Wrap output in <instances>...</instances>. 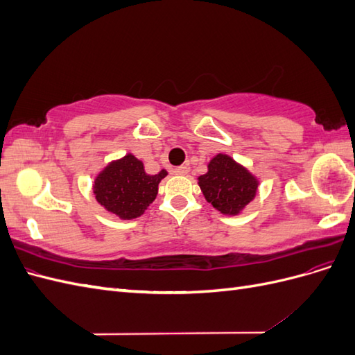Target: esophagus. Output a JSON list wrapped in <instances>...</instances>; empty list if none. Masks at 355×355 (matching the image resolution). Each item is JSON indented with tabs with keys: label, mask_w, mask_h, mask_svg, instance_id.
<instances>
[{
	"label": "esophagus",
	"mask_w": 355,
	"mask_h": 355,
	"mask_svg": "<svg viewBox=\"0 0 355 355\" xmlns=\"http://www.w3.org/2000/svg\"><path fill=\"white\" fill-rule=\"evenodd\" d=\"M173 171H175V175H179V176H185V175H188L189 168H188V166H180V167H176Z\"/></svg>",
	"instance_id": "obj_1"
}]
</instances>
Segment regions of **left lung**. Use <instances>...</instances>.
<instances>
[{"instance_id": "1", "label": "left lung", "mask_w": 355, "mask_h": 355, "mask_svg": "<svg viewBox=\"0 0 355 355\" xmlns=\"http://www.w3.org/2000/svg\"><path fill=\"white\" fill-rule=\"evenodd\" d=\"M204 198L228 216H239L257 192L259 179L228 154L214 155L207 163V173L198 178Z\"/></svg>"}]
</instances>
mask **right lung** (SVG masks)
Wrapping results in <instances>:
<instances>
[{
  "instance_id": "1",
  "label": "right lung",
  "mask_w": 355,
  "mask_h": 355,
  "mask_svg": "<svg viewBox=\"0 0 355 355\" xmlns=\"http://www.w3.org/2000/svg\"><path fill=\"white\" fill-rule=\"evenodd\" d=\"M167 170L148 175L133 154L112 159L94 178L93 194L101 206L123 220L142 216L158 194V184Z\"/></svg>"
}]
</instances>
